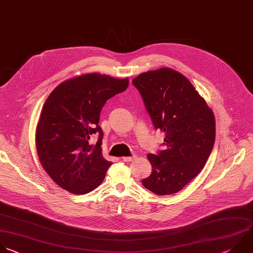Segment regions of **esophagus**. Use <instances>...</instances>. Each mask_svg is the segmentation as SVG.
<instances>
[{
  "label": "esophagus",
  "instance_id": "1",
  "mask_svg": "<svg viewBox=\"0 0 253 253\" xmlns=\"http://www.w3.org/2000/svg\"><path fill=\"white\" fill-rule=\"evenodd\" d=\"M135 158H136V156L133 155V156H130V157H123L122 159H123L124 162H131V161H133Z\"/></svg>",
  "mask_w": 253,
  "mask_h": 253
}]
</instances>
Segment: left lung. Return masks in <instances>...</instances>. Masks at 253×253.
Instances as JSON below:
<instances>
[{
	"instance_id": "obj_1",
	"label": "left lung",
	"mask_w": 253,
	"mask_h": 253,
	"mask_svg": "<svg viewBox=\"0 0 253 253\" xmlns=\"http://www.w3.org/2000/svg\"><path fill=\"white\" fill-rule=\"evenodd\" d=\"M132 83L153 126L166 134V150L148 155L152 174L142 185L159 196L176 194L202 171L211 153L213 113L190 80L174 69L144 72Z\"/></svg>"
}]
</instances>
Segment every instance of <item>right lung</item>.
Wrapping results in <instances>:
<instances>
[{
  "label": "right lung",
  "instance_id": "right-lung-1",
  "mask_svg": "<svg viewBox=\"0 0 253 253\" xmlns=\"http://www.w3.org/2000/svg\"><path fill=\"white\" fill-rule=\"evenodd\" d=\"M128 84V78L89 73L62 82L46 99L37 127V151L45 172L62 189L83 195L103 182L112 162L101 153L100 112ZM94 134L98 142L90 144Z\"/></svg>",
  "mask_w": 253,
  "mask_h": 253
}]
</instances>
